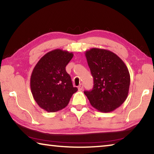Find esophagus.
Instances as JSON below:
<instances>
[{
  "label": "esophagus",
  "instance_id": "obj_1",
  "mask_svg": "<svg viewBox=\"0 0 154 154\" xmlns=\"http://www.w3.org/2000/svg\"><path fill=\"white\" fill-rule=\"evenodd\" d=\"M83 88V85L82 84V83H81V84L79 85V86H78V90H82Z\"/></svg>",
  "mask_w": 154,
  "mask_h": 154
}]
</instances>
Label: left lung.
I'll return each instance as SVG.
<instances>
[{
    "mask_svg": "<svg viewBox=\"0 0 154 154\" xmlns=\"http://www.w3.org/2000/svg\"><path fill=\"white\" fill-rule=\"evenodd\" d=\"M85 57L94 78V86L84 94L91 105L99 111H114L128 94V69L119 57L106 49L92 48L86 51Z\"/></svg>",
    "mask_w": 154,
    "mask_h": 154,
    "instance_id": "obj_1",
    "label": "left lung"
}]
</instances>
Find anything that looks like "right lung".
I'll list each match as a JSON object with an SVG mask.
<instances>
[{"mask_svg": "<svg viewBox=\"0 0 154 154\" xmlns=\"http://www.w3.org/2000/svg\"><path fill=\"white\" fill-rule=\"evenodd\" d=\"M72 56V52L54 49L44 55L34 68L31 92L38 105L46 111L56 112L66 107L78 90L66 71Z\"/></svg>", "mask_w": 154, "mask_h": 154, "instance_id": "add662e5", "label": "right lung"}]
</instances>
